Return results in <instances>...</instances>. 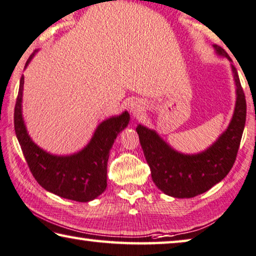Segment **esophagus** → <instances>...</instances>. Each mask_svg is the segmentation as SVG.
Returning a JSON list of instances; mask_svg holds the SVG:
<instances>
[{
    "mask_svg": "<svg viewBox=\"0 0 256 256\" xmlns=\"http://www.w3.org/2000/svg\"><path fill=\"white\" fill-rule=\"evenodd\" d=\"M144 108V105L143 102L140 100H132L129 104V110H130V113L132 114L134 116H137L140 113H142V110Z\"/></svg>",
    "mask_w": 256,
    "mask_h": 256,
    "instance_id": "obj_1",
    "label": "esophagus"
}]
</instances>
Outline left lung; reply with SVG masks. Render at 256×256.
<instances>
[{"label":"left lung","mask_w":256,"mask_h":256,"mask_svg":"<svg viewBox=\"0 0 256 256\" xmlns=\"http://www.w3.org/2000/svg\"><path fill=\"white\" fill-rule=\"evenodd\" d=\"M217 53L228 58L223 48L214 45ZM232 66L236 85L234 114L226 130L209 149L198 154H182L168 146L154 130L138 124L136 128L156 186L178 198L203 194L228 176L234 164L246 122V98L236 66Z\"/></svg>","instance_id":"1"}]
</instances>
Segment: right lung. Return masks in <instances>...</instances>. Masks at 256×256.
Listing matches in <instances>:
<instances>
[{"instance_id":"1","label":"right lung","mask_w":256,"mask_h":256,"mask_svg":"<svg viewBox=\"0 0 256 256\" xmlns=\"http://www.w3.org/2000/svg\"><path fill=\"white\" fill-rule=\"evenodd\" d=\"M33 53L26 61L33 58ZM24 76H22L20 91L14 106V132L30 171L40 186L64 198L77 202H88L102 194L107 187V162L110 150L118 134L127 127L128 112L113 116L98 126L90 143L78 154L53 156L36 146L25 128L22 116V94Z\"/></svg>"}]
</instances>
